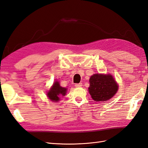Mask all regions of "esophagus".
Returning <instances> with one entry per match:
<instances>
[{
	"label": "esophagus",
	"mask_w": 148,
	"mask_h": 148,
	"mask_svg": "<svg viewBox=\"0 0 148 148\" xmlns=\"http://www.w3.org/2000/svg\"><path fill=\"white\" fill-rule=\"evenodd\" d=\"M75 86L76 88L82 87V83H77V84H75Z\"/></svg>",
	"instance_id": "obj_1"
}]
</instances>
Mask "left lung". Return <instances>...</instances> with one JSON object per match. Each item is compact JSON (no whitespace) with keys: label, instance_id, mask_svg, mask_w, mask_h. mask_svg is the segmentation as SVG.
Returning a JSON list of instances; mask_svg holds the SVG:
<instances>
[{"label":"left lung","instance_id":"left-lung-1","mask_svg":"<svg viewBox=\"0 0 148 148\" xmlns=\"http://www.w3.org/2000/svg\"><path fill=\"white\" fill-rule=\"evenodd\" d=\"M119 86L110 74H94L89 78V92L96 102L108 101L117 92Z\"/></svg>","mask_w":148,"mask_h":148}]
</instances>
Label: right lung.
Here are the masks:
<instances>
[{
    "label": "right lung",
    "instance_id": "right-lung-1",
    "mask_svg": "<svg viewBox=\"0 0 148 148\" xmlns=\"http://www.w3.org/2000/svg\"><path fill=\"white\" fill-rule=\"evenodd\" d=\"M66 89L67 88L62 87L59 82H55L49 91L47 92V96L51 101L57 102L59 101L60 96H64L66 95Z\"/></svg>",
    "mask_w": 148,
    "mask_h": 148
}]
</instances>
